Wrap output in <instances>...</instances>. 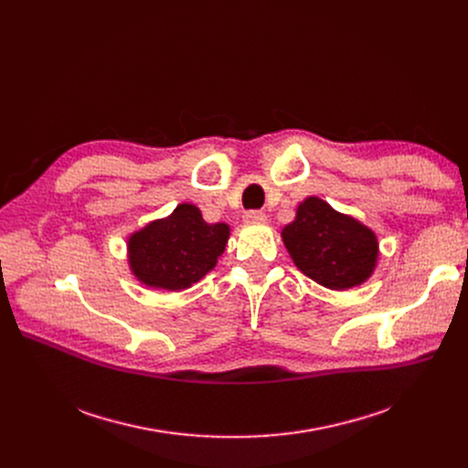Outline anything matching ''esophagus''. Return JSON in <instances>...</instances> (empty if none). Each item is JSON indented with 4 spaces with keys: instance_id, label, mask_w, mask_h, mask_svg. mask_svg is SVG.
I'll list each match as a JSON object with an SVG mask.
<instances>
[{
    "instance_id": "esophagus-1",
    "label": "esophagus",
    "mask_w": 468,
    "mask_h": 468,
    "mask_svg": "<svg viewBox=\"0 0 468 468\" xmlns=\"http://www.w3.org/2000/svg\"><path fill=\"white\" fill-rule=\"evenodd\" d=\"M242 218H244V221H256V224L265 221V214L261 210H247Z\"/></svg>"
}]
</instances>
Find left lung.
Instances as JSON below:
<instances>
[{
	"instance_id": "left-lung-1",
	"label": "left lung",
	"mask_w": 468,
	"mask_h": 468,
	"mask_svg": "<svg viewBox=\"0 0 468 468\" xmlns=\"http://www.w3.org/2000/svg\"><path fill=\"white\" fill-rule=\"evenodd\" d=\"M284 247L303 275L330 290H347L372 275L378 237L358 219L309 197L282 229Z\"/></svg>"
}]
</instances>
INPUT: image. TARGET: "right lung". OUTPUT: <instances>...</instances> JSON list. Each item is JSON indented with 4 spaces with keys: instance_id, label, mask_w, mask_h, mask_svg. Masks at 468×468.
Listing matches in <instances>:
<instances>
[{
    "instance_id": "right-lung-1",
    "label": "right lung",
    "mask_w": 468,
    "mask_h": 468,
    "mask_svg": "<svg viewBox=\"0 0 468 468\" xmlns=\"http://www.w3.org/2000/svg\"><path fill=\"white\" fill-rule=\"evenodd\" d=\"M228 239V224H207L199 208L184 203L131 235L129 263L145 286L178 292L210 271Z\"/></svg>"
}]
</instances>
